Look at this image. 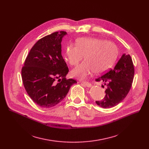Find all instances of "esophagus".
Wrapping results in <instances>:
<instances>
[{
    "label": "esophagus",
    "instance_id": "obj_1",
    "mask_svg": "<svg viewBox=\"0 0 149 149\" xmlns=\"http://www.w3.org/2000/svg\"><path fill=\"white\" fill-rule=\"evenodd\" d=\"M82 83L85 86H87L88 88L91 87V86H92L91 83L88 81H82Z\"/></svg>",
    "mask_w": 149,
    "mask_h": 149
}]
</instances>
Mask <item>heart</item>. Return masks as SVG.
<instances>
[{"label":"heart","instance_id":"heart-1","mask_svg":"<svg viewBox=\"0 0 149 149\" xmlns=\"http://www.w3.org/2000/svg\"><path fill=\"white\" fill-rule=\"evenodd\" d=\"M118 54L115 44L104 39L83 37L79 38L75 45H69L66 49V60L71 66H76L83 58L85 61L72 71V75L83 80L93 72H106L113 64Z\"/></svg>","mask_w":149,"mask_h":149}]
</instances>
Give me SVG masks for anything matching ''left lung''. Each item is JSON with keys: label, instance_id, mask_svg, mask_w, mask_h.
I'll return each instance as SVG.
<instances>
[{"label": "left lung", "instance_id": "8db88e82", "mask_svg": "<svg viewBox=\"0 0 149 149\" xmlns=\"http://www.w3.org/2000/svg\"><path fill=\"white\" fill-rule=\"evenodd\" d=\"M134 73V66L130 56L123 54L113 69H110L95 79L97 81H103L107 86L104 98L101 101H96L97 104L106 109L113 107L121 103L132 87Z\"/></svg>", "mask_w": 149, "mask_h": 149}]
</instances>
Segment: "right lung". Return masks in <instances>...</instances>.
I'll use <instances>...</instances> for the list:
<instances>
[{
    "label": "right lung",
    "mask_w": 149,
    "mask_h": 149,
    "mask_svg": "<svg viewBox=\"0 0 149 149\" xmlns=\"http://www.w3.org/2000/svg\"><path fill=\"white\" fill-rule=\"evenodd\" d=\"M66 34L63 31L55 32L38 40L22 68V81L27 93L42 107L49 108L58 104L70 86L77 83L66 78L69 69L61 56V42Z\"/></svg>",
    "instance_id": "1"
}]
</instances>
